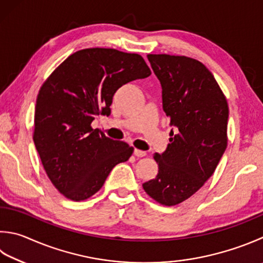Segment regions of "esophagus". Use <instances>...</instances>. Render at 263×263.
Returning <instances> with one entry per match:
<instances>
[{
	"label": "esophagus",
	"instance_id": "1",
	"mask_svg": "<svg viewBox=\"0 0 263 263\" xmlns=\"http://www.w3.org/2000/svg\"><path fill=\"white\" fill-rule=\"evenodd\" d=\"M134 155H135L138 158H142V157L146 156V152L142 151V150H138V148H135V150H134Z\"/></svg>",
	"mask_w": 263,
	"mask_h": 263
}]
</instances>
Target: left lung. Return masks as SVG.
<instances>
[{"label":"left lung","mask_w":263,"mask_h":263,"mask_svg":"<svg viewBox=\"0 0 263 263\" xmlns=\"http://www.w3.org/2000/svg\"><path fill=\"white\" fill-rule=\"evenodd\" d=\"M162 88V108L171 119L170 144L155 160L159 171L143 189L165 206L186 200L213 175L227 148L229 107L204 64L185 56L147 54Z\"/></svg>","instance_id":"left-lung-1"}]
</instances>
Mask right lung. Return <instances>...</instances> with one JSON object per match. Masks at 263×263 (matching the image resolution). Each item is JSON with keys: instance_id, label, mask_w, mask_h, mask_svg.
Instances as JSON below:
<instances>
[{"instance_id": "1", "label": "right lung", "mask_w": 263, "mask_h": 263, "mask_svg": "<svg viewBox=\"0 0 263 263\" xmlns=\"http://www.w3.org/2000/svg\"><path fill=\"white\" fill-rule=\"evenodd\" d=\"M150 74L140 54L89 48L68 56L44 81L36 98L33 141L63 196L88 199L113 167L129 159L133 146L92 129L91 122L100 115L110 116L119 88Z\"/></svg>"}]
</instances>
